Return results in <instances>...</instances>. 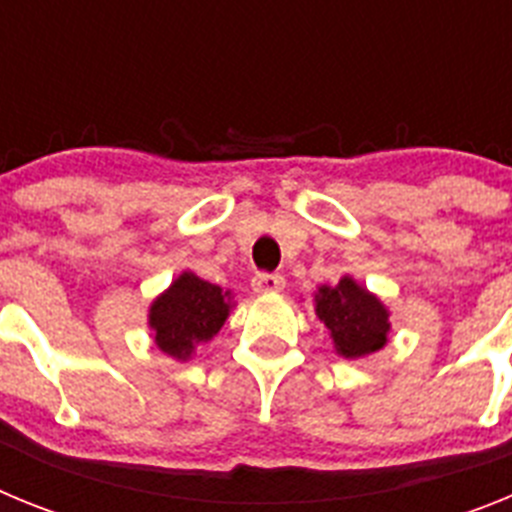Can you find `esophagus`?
Returning a JSON list of instances; mask_svg holds the SVG:
<instances>
[{"mask_svg":"<svg viewBox=\"0 0 512 512\" xmlns=\"http://www.w3.org/2000/svg\"><path fill=\"white\" fill-rule=\"evenodd\" d=\"M253 289L256 292H282L284 289V277L282 274H269V271H261L253 277Z\"/></svg>","mask_w":512,"mask_h":512,"instance_id":"esophagus-1","label":"esophagus"}]
</instances>
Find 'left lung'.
Returning <instances> with one entry per match:
<instances>
[{"instance_id": "8db88e82", "label": "left lung", "mask_w": 512, "mask_h": 512, "mask_svg": "<svg viewBox=\"0 0 512 512\" xmlns=\"http://www.w3.org/2000/svg\"><path fill=\"white\" fill-rule=\"evenodd\" d=\"M318 318L328 325L336 351L346 359L374 354L387 343V310L354 279L343 277L336 287H320Z\"/></svg>"}]
</instances>
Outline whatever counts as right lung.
Masks as SVG:
<instances>
[{
    "mask_svg": "<svg viewBox=\"0 0 512 512\" xmlns=\"http://www.w3.org/2000/svg\"><path fill=\"white\" fill-rule=\"evenodd\" d=\"M228 310V292L187 271L153 302L156 346L176 359H189L197 343H207L223 328Z\"/></svg>",
    "mask_w": 512,
    "mask_h": 512,
    "instance_id": "1",
    "label": "right lung"
}]
</instances>
